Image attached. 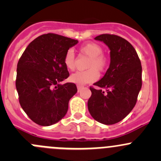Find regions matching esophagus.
Returning a JSON list of instances; mask_svg holds the SVG:
<instances>
[{
	"instance_id": "1",
	"label": "esophagus",
	"mask_w": 161,
	"mask_h": 161,
	"mask_svg": "<svg viewBox=\"0 0 161 161\" xmlns=\"http://www.w3.org/2000/svg\"><path fill=\"white\" fill-rule=\"evenodd\" d=\"M82 88H83V86H77V89H78V92H80L81 90H82Z\"/></svg>"
}]
</instances>
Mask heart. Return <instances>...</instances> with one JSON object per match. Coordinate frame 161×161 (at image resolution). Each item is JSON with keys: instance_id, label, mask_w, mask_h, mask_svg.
<instances>
[{"instance_id": "1", "label": "heart", "mask_w": 161, "mask_h": 161, "mask_svg": "<svg viewBox=\"0 0 161 161\" xmlns=\"http://www.w3.org/2000/svg\"><path fill=\"white\" fill-rule=\"evenodd\" d=\"M82 53L90 57V60L87 63L86 69L88 70L84 71H77L70 76L69 79L71 82L77 85H86L92 83L97 80L99 78V72L105 70L108 64L107 58L102 54L103 48L100 45L96 43H88L80 47ZM64 63L65 67L69 70H74L75 67L74 52L69 50L66 52L64 58Z\"/></svg>"}]
</instances>
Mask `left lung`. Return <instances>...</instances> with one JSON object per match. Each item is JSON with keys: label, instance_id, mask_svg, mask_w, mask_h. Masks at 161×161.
<instances>
[{"label": "left lung", "instance_id": "8db88e82", "mask_svg": "<svg viewBox=\"0 0 161 161\" xmlns=\"http://www.w3.org/2000/svg\"><path fill=\"white\" fill-rule=\"evenodd\" d=\"M95 40L108 47L111 62L103 77L93 84L100 90L90 88L88 109L98 122L114 125L124 119L136 105L142 87V66L135 48L124 38L102 34Z\"/></svg>", "mask_w": 161, "mask_h": 161}]
</instances>
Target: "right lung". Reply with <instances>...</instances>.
<instances>
[{
    "label": "right lung",
    "mask_w": 161,
    "mask_h": 161,
    "mask_svg": "<svg viewBox=\"0 0 161 161\" xmlns=\"http://www.w3.org/2000/svg\"><path fill=\"white\" fill-rule=\"evenodd\" d=\"M79 41L58 34L40 36L25 48L17 65L16 90L29 118L41 126L58 122L65 116L75 84L60 82L69 76L64 58Z\"/></svg>",
    "instance_id": "1"
}]
</instances>
